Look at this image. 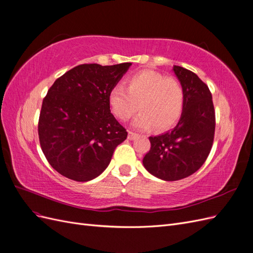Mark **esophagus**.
Instances as JSON below:
<instances>
[{"label":"esophagus","instance_id":"esophagus-1","mask_svg":"<svg viewBox=\"0 0 253 253\" xmlns=\"http://www.w3.org/2000/svg\"><path fill=\"white\" fill-rule=\"evenodd\" d=\"M137 136H138V134H136V133H134V132L128 131V136H127V138H128L129 140H133V139H135Z\"/></svg>","mask_w":253,"mask_h":253}]
</instances>
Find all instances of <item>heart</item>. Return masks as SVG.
<instances>
[{"label": "heart", "mask_w": 253, "mask_h": 253, "mask_svg": "<svg viewBox=\"0 0 253 253\" xmlns=\"http://www.w3.org/2000/svg\"><path fill=\"white\" fill-rule=\"evenodd\" d=\"M185 101V88L177 79L148 70L129 76L126 86L117 84L109 94L114 115L124 121L131 118L139 105L141 112L133 122L139 129L172 127L181 116Z\"/></svg>", "instance_id": "b5f03b06"}]
</instances>
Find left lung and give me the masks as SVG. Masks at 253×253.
I'll use <instances>...</instances> for the list:
<instances>
[{"label": "left lung", "instance_id": "1", "mask_svg": "<svg viewBox=\"0 0 253 253\" xmlns=\"http://www.w3.org/2000/svg\"><path fill=\"white\" fill-rule=\"evenodd\" d=\"M173 71L185 88V108L172 131L149 137L151 149L142 160L151 174L168 181L188 177L200 169L210 154L215 132L208 85L187 68L174 65Z\"/></svg>", "mask_w": 253, "mask_h": 253}]
</instances>
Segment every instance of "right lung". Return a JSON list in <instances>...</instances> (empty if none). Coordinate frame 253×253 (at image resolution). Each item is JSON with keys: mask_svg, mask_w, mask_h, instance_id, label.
I'll list each match as a JSON object with an SVG mask.
<instances>
[{"mask_svg": "<svg viewBox=\"0 0 253 253\" xmlns=\"http://www.w3.org/2000/svg\"><path fill=\"white\" fill-rule=\"evenodd\" d=\"M131 63L80 64L53 82L38 124L49 165L76 181H88L109 166L127 132L110 110L109 94Z\"/></svg>", "mask_w": 253, "mask_h": 253, "instance_id": "add662e5", "label": "right lung"}]
</instances>
